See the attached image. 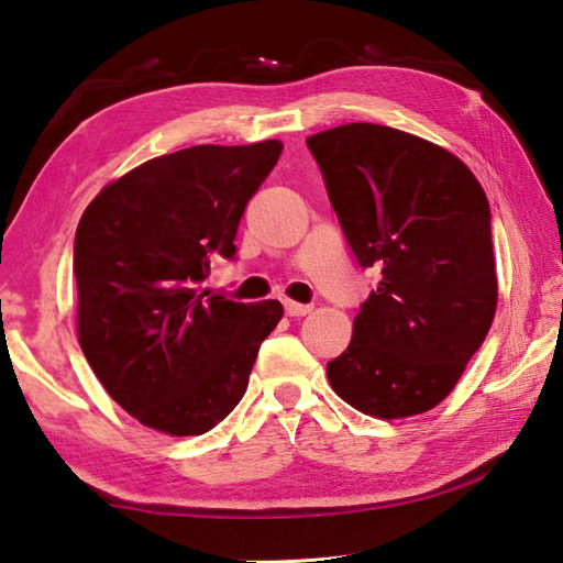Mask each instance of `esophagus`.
I'll list each match as a JSON object with an SVG mask.
<instances>
[{
    "instance_id": "esophagus-1",
    "label": "esophagus",
    "mask_w": 563,
    "mask_h": 563,
    "mask_svg": "<svg viewBox=\"0 0 563 563\" xmlns=\"http://www.w3.org/2000/svg\"><path fill=\"white\" fill-rule=\"evenodd\" d=\"M309 312H312V307H309V305H300V302H292V300L285 302V314H288V317H307Z\"/></svg>"
}]
</instances>
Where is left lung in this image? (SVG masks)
<instances>
[{
  "mask_svg": "<svg viewBox=\"0 0 563 563\" xmlns=\"http://www.w3.org/2000/svg\"><path fill=\"white\" fill-rule=\"evenodd\" d=\"M361 268L382 280L327 365L333 391L377 418L448 397L496 314L492 208L466 166L433 142L375 123L307 137Z\"/></svg>",
  "mask_w": 563,
  "mask_h": 563,
  "instance_id": "obj_1",
  "label": "left lung"
}]
</instances>
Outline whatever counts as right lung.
<instances>
[{"instance_id": "right-lung-1", "label": "right lung", "mask_w": 563, "mask_h": 563, "mask_svg": "<svg viewBox=\"0 0 563 563\" xmlns=\"http://www.w3.org/2000/svg\"><path fill=\"white\" fill-rule=\"evenodd\" d=\"M278 140L198 145L106 186L75 234L79 345L111 399L169 435H202L242 401L283 305L198 290L214 256L234 261L246 202Z\"/></svg>"}]
</instances>
